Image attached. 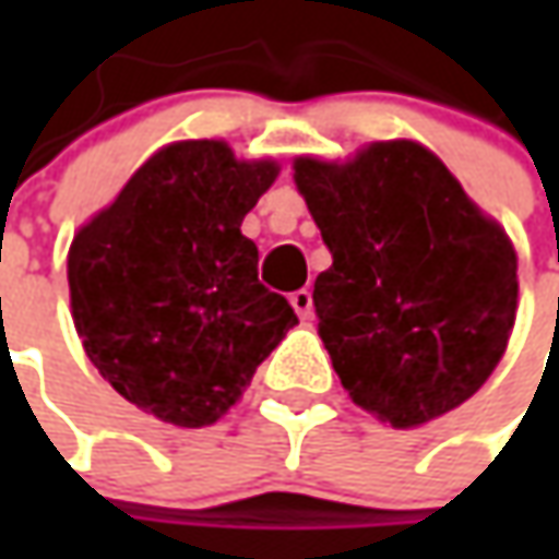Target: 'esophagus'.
<instances>
[{"mask_svg": "<svg viewBox=\"0 0 559 559\" xmlns=\"http://www.w3.org/2000/svg\"><path fill=\"white\" fill-rule=\"evenodd\" d=\"M289 305H292V308H295V313H298L301 320H308V317H311V313H313V298H311V292H308V289L292 292Z\"/></svg>", "mask_w": 559, "mask_h": 559, "instance_id": "1", "label": "esophagus"}]
</instances>
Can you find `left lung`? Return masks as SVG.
I'll use <instances>...</instances> for the list:
<instances>
[{
    "mask_svg": "<svg viewBox=\"0 0 559 559\" xmlns=\"http://www.w3.org/2000/svg\"><path fill=\"white\" fill-rule=\"evenodd\" d=\"M295 186L333 254L313 283L317 330L355 404L395 429L461 407L516 320V251L419 142L352 162L295 158Z\"/></svg>",
    "mask_w": 559,
    "mask_h": 559,
    "instance_id": "1",
    "label": "left lung"
}]
</instances>
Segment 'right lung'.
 <instances>
[{"label":"right lung","mask_w":559,"mask_h":559,"mask_svg":"<svg viewBox=\"0 0 559 559\" xmlns=\"http://www.w3.org/2000/svg\"><path fill=\"white\" fill-rule=\"evenodd\" d=\"M276 162L221 140L164 145L71 242L76 335L111 389L164 423L199 429L242 397L298 317L261 286L242 217Z\"/></svg>","instance_id":"right-lung-1"}]
</instances>
